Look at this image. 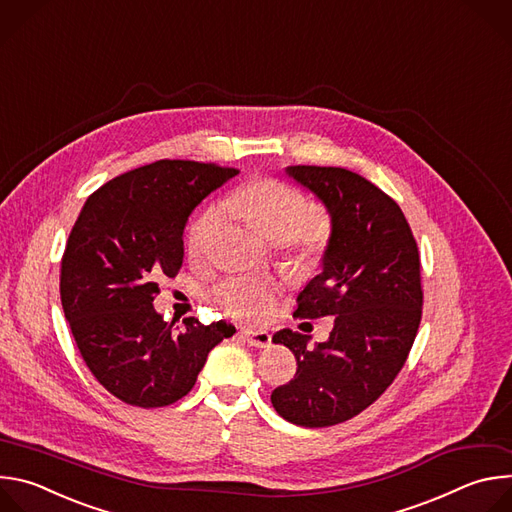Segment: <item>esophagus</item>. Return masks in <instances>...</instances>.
I'll list each match as a JSON object with an SVG mask.
<instances>
[{"label":"esophagus","instance_id":"34e87169","mask_svg":"<svg viewBox=\"0 0 512 512\" xmlns=\"http://www.w3.org/2000/svg\"><path fill=\"white\" fill-rule=\"evenodd\" d=\"M243 338L255 348H269L271 346V334L267 330H245Z\"/></svg>","mask_w":512,"mask_h":512}]
</instances>
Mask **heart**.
<instances>
[{"instance_id": "heart-1", "label": "heart", "mask_w": 512, "mask_h": 512, "mask_svg": "<svg viewBox=\"0 0 512 512\" xmlns=\"http://www.w3.org/2000/svg\"><path fill=\"white\" fill-rule=\"evenodd\" d=\"M225 210L275 243L279 255L308 261L322 253L330 237V223L322 208L310 206L308 196L287 182L275 178L251 180L225 202ZM221 206L202 208L186 231V251L202 259L212 249L223 229ZM279 291L277 281L253 275H229L208 289V298L239 320H261L269 314Z\"/></svg>"}]
</instances>
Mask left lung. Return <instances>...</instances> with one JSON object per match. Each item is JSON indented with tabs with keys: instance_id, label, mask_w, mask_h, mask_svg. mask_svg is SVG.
Returning a JSON list of instances; mask_svg holds the SVG:
<instances>
[{
	"instance_id": "obj_1",
	"label": "left lung",
	"mask_w": 512,
	"mask_h": 512,
	"mask_svg": "<svg viewBox=\"0 0 512 512\" xmlns=\"http://www.w3.org/2000/svg\"><path fill=\"white\" fill-rule=\"evenodd\" d=\"M332 216L324 269L298 296L300 320L332 316L326 342L283 328L275 344L298 358V371L271 393L275 411L296 425L328 427L373 405L401 373L421 322L417 241L399 204L346 168L291 166Z\"/></svg>"
}]
</instances>
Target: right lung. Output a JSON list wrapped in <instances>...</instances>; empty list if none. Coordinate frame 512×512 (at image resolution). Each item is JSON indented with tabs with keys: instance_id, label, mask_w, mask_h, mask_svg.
<instances>
[{
	"instance_id": "1",
	"label": "right lung",
	"mask_w": 512,
	"mask_h": 512,
	"mask_svg": "<svg viewBox=\"0 0 512 512\" xmlns=\"http://www.w3.org/2000/svg\"><path fill=\"white\" fill-rule=\"evenodd\" d=\"M237 168L160 160L95 190L72 227L60 263V302L93 377L119 401L156 409L190 393L208 352L235 326L154 310L158 277H176L182 233L196 204Z\"/></svg>"
}]
</instances>
